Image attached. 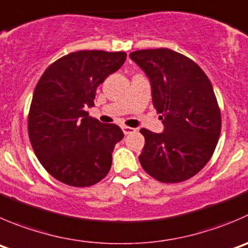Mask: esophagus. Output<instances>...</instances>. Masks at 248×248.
<instances>
[{
  "mask_svg": "<svg viewBox=\"0 0 248 248\" xmlns=\"http://www.w3.org/2000/svg\"><path fill=\"white\" fill-rule=\"evenodd\" d=\"M122 131H124V134H131L134 133L137 131L136 128H132V127H127V126H122Z\"/></svg>",
  "mask_w": 248,
  "mask_h": 248,
  "instance_id": "34e87169",
  "label": "esophagus"
}]
</instances>
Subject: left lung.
I'll return each instance as SVG.
<instances>
[{
	"label": "left lung",
	"instance_id": "left-lung-1",
	"mask_svg": "<svg viewBox=\"0 0 248 248\" xmlns=\"http://www.w3.org/2000/svg\"><path fill=\"white\" fill-rule=\"evenodd\" d=\"M129 58L150 80L165 126L162 133L140 129L141 167L158 182H184L205 167L219 138L222 117L211 81L195 62L168 48L136 50Z\"/></svg>",
	"mask_w": 248,
	"mask_h": 248
}]
</instances>
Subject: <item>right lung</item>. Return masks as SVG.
Instances as JSON below:
<instances>
[{
	"label": "right lung",
	"instance_id": "1",
	"mask_svg": "<svg viewBox=\"0 0 248 248\" xmlns=\"http://www.w3.org/2000/svg\"><path fill=\"white\" fill-rule=\"evenodd\" d=\"M124 52L78 50L50 64L33 91L28 117L31 146L41 165L76 188L97 184L109 173L124 132L88 116L95 91L126 60Z\"/></svg>",
	"mask_w": 248,
	"mask_h": 248
}]
</instances>
